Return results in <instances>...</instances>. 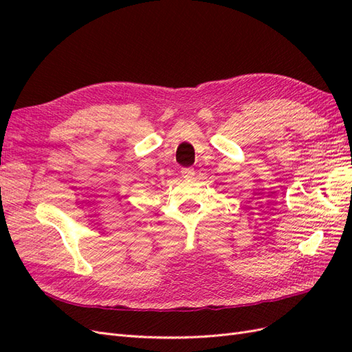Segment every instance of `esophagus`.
Instances as JSON below:
<instances>
[{"mask_svg": "<svg viewBox=\"0 0 352 352\" xmlns=\"http://www.w3.org/2000/svg\"><path fill=\"white\" fill-rule=\"evenodd\" d=\"M182 176L185 177V179H192L194 176H195V170L194 168H190V167H185V168H182Z\"/></svg>", "mask_w": 352, "mask_h": 352, "instance_id": "esophagus-1", "label": "esophagus"}]
</instances>
